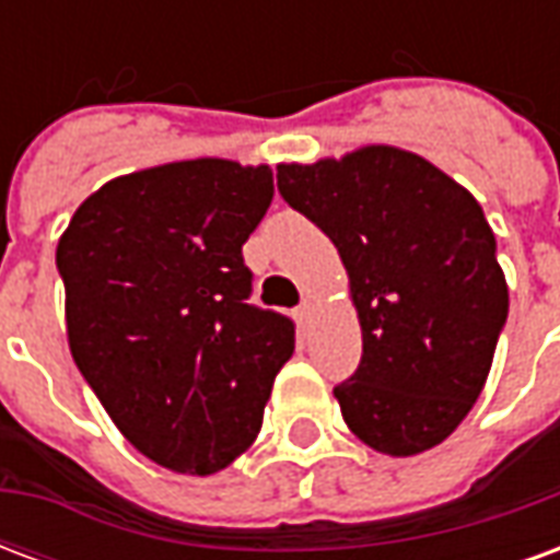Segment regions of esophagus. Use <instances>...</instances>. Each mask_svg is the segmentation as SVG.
Returning a JSON list of instances; mask_svg holds the SVG:
<instances>
[{
    "label": "esophagus",
    "instance_id": "34e87169",
    "mask_svg": "<svg viewBox=\"0 0 560 560\" xmlns=\"http://www.w3.org/2000/svg\"><path fill=\"white\" fill-rule=\"evenodd\" d=\"M312 312H315V305L312 303H303L296 312H293V317H296V324L300 327H308V320H312Z\"/></svg>",
    "mask_w": 560,
    "mask_h": 560
}]
</instances>
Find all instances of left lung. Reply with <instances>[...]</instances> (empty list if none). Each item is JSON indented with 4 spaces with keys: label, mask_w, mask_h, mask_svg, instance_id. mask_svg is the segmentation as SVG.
Listing matches in <instances>:
<instances>
[{
    "label": "left lung",
    "mask_w": 560,
    "mask_h": 560,
    "mask_svg": "<svg viewBox=\"0 0 560 560\" xmlns=\"http://www.w3.org/2000/svg\"><path fill=\"white\" fill-rule=\"evenodd\" d=\"M279 191L327 233L348 269L363 360L332 389L384 456H417L480 399L506 324L494 233L468 188L399 147L279 164Z\"/></svg>",
    "instance_id": "1"
}]
</instances>
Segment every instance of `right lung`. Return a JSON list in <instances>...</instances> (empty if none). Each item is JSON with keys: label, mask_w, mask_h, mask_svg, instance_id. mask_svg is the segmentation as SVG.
Wrapping results in <instances>:
<instances>
[{"label": "right lung", "mask_w": 560, "mask_h": 560, "mask_svg": "<svg viewBox=\"0 0 560 560\" xmlns=\"http://www.w3.org/2000/svg\"><path fill=\"white\" fill-rule=\"evenodd\" d=\"M272 171L171 161L104 183L56 245L68 348L143 456L207 477L255 444L293 324L248 303Z\"/></svg>", "instance_id": "1"}]
</instances>
